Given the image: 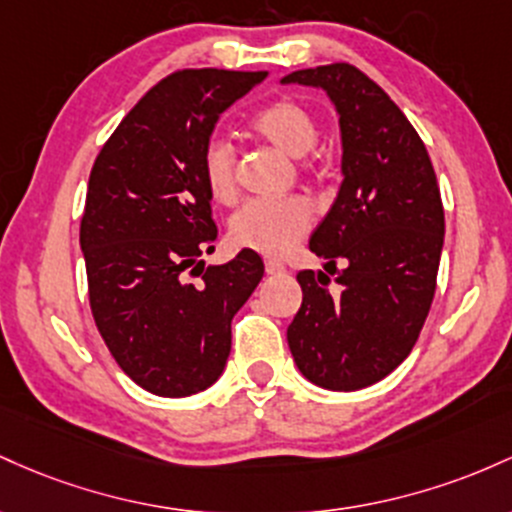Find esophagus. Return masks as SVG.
<instances>
[{"label":"esophagus","instance_id":"esophagus-1","mask_svg":"<svg viewBox=\"0 0 512 512\" xmlns=\"http://www.w3.org/2000/svg\"><path fill=\"white\" fill-rule=\"evenodd\" d=\"M266 273L268 275H283V273H287V268L280 261H266Z\"/></svg>","mask_w":512,"mask_h":512}]
</instances>
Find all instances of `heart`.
<instances>
[{
    "label": "heart",
    "mask_w": 512,
    "mask_h": 512,
    "mask_svg": "<svg viewBox=\"0 0 512 512\" xmlns=\"http://www.w3.org/2000/svg\"><path fill=\"white\" fill-rule=\"evenodd\" d=\"M251 128L285 157L300 159L317 145L319 125L295 99H278L256 113ZM203 179L217 203L239 198L237 154L225 140H210L203 152ZM312 208L302 198L251 200L229 222V237L241 249L263 256H285L312 227Z\"/></svg>",
    "instance_id": "b5f03b06"
}]
</instances>
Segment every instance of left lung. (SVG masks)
Listing matches in <instances>:
<instances>
[{
  "mask_svg": "<svg viewBox=\"0 0 512 512\" xmlns=\"http://www.w3.org/2000/svg\"><path fill=\"white\" fill-rule=\"evenodd\" d=\"M283 84L324 89L343 142L341 191L309 239L337 285L324 271L297 273L287 346L309 382L355 392L404 363L426 324L445 239L438 179L401 108L358 67L297 70Z\"/></svg>",
  "mask_w": 512,
  "mask_h": 512,
  "instance_id": "8db88e82",
  "label": "left lung"
}]
</instances>
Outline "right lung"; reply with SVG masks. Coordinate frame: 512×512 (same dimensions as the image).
<instances>
[{"label":"right lung","mask_w":512,"mask_h":512,"mask_svg":"<svg viewBox=\"0 0 512 512\" xmlns=\"http://www.w3.org/2000/svg\"><path fill=\"white\" fill-rule=\"evenodd\" d=\"M266 72L179 70L147 91L96 157L79 227L96 329L132 382L203 392L225 370L232 319L263 278L256 251H215L203 152L222 111ZM198 277V281H193Z\"/></svg>","instance_id":"right-lung-1"}]
</instances>
